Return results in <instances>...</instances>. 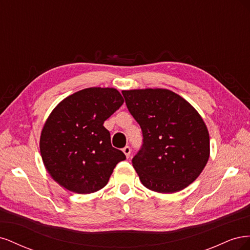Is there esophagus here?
<instances>
[{
  "label": "esophagus",
  "mask_w": 250,
  "mask_h": 250,
  "mask_svg": "<svg viewBox=\"0 0 250 250\" xmlns=\"http://www.w3.org/2000/svg\"><path fill=\"white\" fill-rule=\"evenodd\" d=\"M123 152H124V154L126 155V157L128 158L130 156V153H131V149H130V147L129 146H126V147H124L123 148Z\"/></svg>",
  "instance_id": "obj_1"
}]
</instances>
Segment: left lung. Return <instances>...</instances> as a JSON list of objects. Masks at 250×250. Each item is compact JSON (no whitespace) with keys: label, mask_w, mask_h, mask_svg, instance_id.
<instances>
[{"label":"left lung","mask_w":250,"mask_h":250,"mask_svg":"<svg viewBox=\"0 0 250 250\" xmlns=\"http://www.w3.org/2000/svg\"><path fill=\"white\" fill-rule=\"evenodd\" d=\"M122 94L143 131V147L132 158L141 183L163 194L184 190L197 179L209 158V134L202 117L167 88Z\"/></svg>","instance_id":"left-lung-1"}]
</instances>
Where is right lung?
Wrapping results in <instances>:
<instances>
[{"mask_svg":"<svg viewBox=\"0 0 250 250\" xmlns=\"http://www.w3.org/2000/svg\"><path fill=\"white\" fill-rule=\"evenodd\" d=\"M124 99L116 88L89 87L67 96L51 111L41 133L44 168L65 190L90 194L107 185L126 156L111 146L103 126Z\"/></svg>","mask_w":250,"mask_h":250,"instance_id":"obj_1","label":"right lung"}]
</instances>
